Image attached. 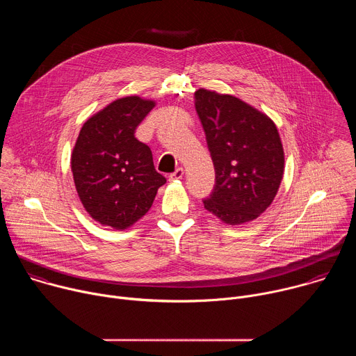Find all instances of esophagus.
Wrapping results in <instances>:
<instances>
[{"instance_id": "esophagus-1", "label": "esophagus", "mask_w": 356, "mask_h": 356, "mask_svg": "<svg viewBox=\"0 0 356 356\" xmlns=\"http://www.w3.org/2000/svg\"><path fill=\"white\" fill-rule=\"evenodd\" d=\"M183 175H184L183 168H177L173 173H170V175H169V180H177V179H181V177H183Z\"/></svg>"}]
</instances>
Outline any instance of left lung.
<instances>
[{
    "label": "left lung",
    "mask_w": 356,
    "mask_h": 356,
    "mask_svg": "<svg viewBox=\"0 0 356 356\" xmlns=\"http://www.w3.org/2000/svg\"><path fill=\"white\" fill-rule=\"evenodd\" d=\"M194 97L216 170L204 209L231 225L258 218L272 204L284 170L276 125L234 95L200 88Z\"/></svg>",
    "instance_id": "1"
}]
</instances>
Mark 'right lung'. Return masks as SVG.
I'll return each instance as SVG.
<instances>
[{
  "instance_id": "right-lung-1",
  "label": "right lung",
  "mask_w": 356,
  "mask_h": 356,
  "mask_svg": "<svg viewBox=\"0 0 356 356\" xmlns=\"http://www.w3.org/2000/svg\"><path fill=\"white\" fill-rule=\"evenodd\" d=\"M155 107L136 95L113 101L87 120L79 134L72 172L86 211L99 224L125 229L154 204L166 183L156 172L152 150L135 131Z\"/></svg>"
}]
</instances>
